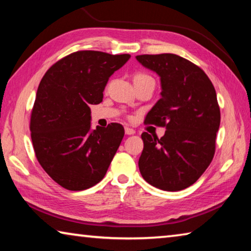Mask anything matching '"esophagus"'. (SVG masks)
Returning a JSON list of instances; mask_svg holds the SVG:
<instances>
[{"instance_id":"34e87169","label":"esophagus","mask_w":251,"mask_h":251,"mask_svg":"<svg viewBox=\"0 0 251 251\" xmlns=\"http://www.w3.org/2000/svg\"><path fill=\"white\" fill-rule=\"evenodd\" d=\"M125 134L126 135H133V134H135V130L133 128H129V127H125Z\"/></svg>"}]
</instances>
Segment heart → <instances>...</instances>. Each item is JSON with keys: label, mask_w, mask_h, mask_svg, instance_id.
<instances>
[{"label": "heart", "mask_w": 251, "mask_h": 251, "mask_svg": "<svg viewBox=\"0 0 251 251\" xmlns=\"http://www.w3.org/2000/svg\"><path fill=\"white\" fill-rule=\"evenodd\" d=\"M145 80H154L151 76L144 74V73H138L134 76V83L137 82H145Z\"/></svg>", "instance_id": "obj_1"}]
</instances>
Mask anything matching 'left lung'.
<instances>
[{
  "instance_id": "8db88e82",
  "label": "left lung",
  "mask_w": 251,
  "mask_h": 251,
  "mask_svg": "<svg viewBox=\"0 0 251 251\" xmlns=\"http://www.w3.org/2000/svg\"><path fill=\"white\" fill-rule=\"evenodd\" d=\"M160 77V100L145 123L166 128L161 138L142 134L138 167L144 179L166 192L192 186L209 166L220 125L217 95L201 67L176 54L137 55Z\"/></svg>"
}]
</instances>
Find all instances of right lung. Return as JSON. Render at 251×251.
Returning <instances> with one entry per match:
<instances>
[{"instance_id": "1", "label": "right lung", "mask_w": 251, "mask_h": 251, "mask_svg": "<svg viewBox=\"0 0 251 251\" xmlns=\"http://www.w3.org/2000/svg\"><path fill=\"white\" fill-rule=\"evenodd\" d=\"M129 57L78 50L50 66L41 80L29 124L34 151L48 175L66 189L100 182L121 145L124 127L112 123L92 129L90 106L103 100L109 77Z\"/></svg>"}]
</instances>
